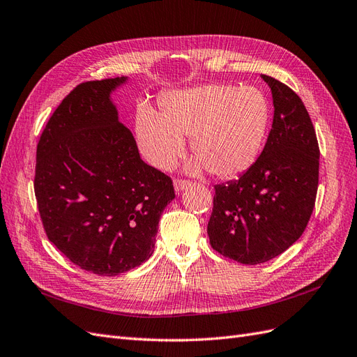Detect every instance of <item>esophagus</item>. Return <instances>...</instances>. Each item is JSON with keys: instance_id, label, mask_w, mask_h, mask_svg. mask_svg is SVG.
<instances>
[{"instance_id": "1", "label": "esophagus", "mask_w": 357, "mask_h": 357, "mask_svg": "<svg viewBox=\"0 0 357 357\" xmlns=\"http://www.w3.org/2000/svg\"><path fill=\"white\" fill-rule=\"evenodd\" d=\"M189 186H190V181H188V180H181V178L174 180V189H176L177 193H180L181 190H185Z\"/></svg>"}]
</instances>
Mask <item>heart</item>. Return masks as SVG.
<instances>
[{
  "instance_id": "1",
  "label": "heart",
  "mask_w": 357,
  "mask_h": 357,
  "mask_svg": "<svg viewBox=\"0 0 357 357\" xmlns=\"http://www.w3.org/2000/svg\"><path fill=\"white\" fill-rule=\"evenodd\" d=\"M271 126V104L255 86L208 83L160 96L159 116L147 105L137 112L135 135L143 156L159 169L176 164L190 138V172L207 168L235 178L261 158Z\"/></svg>"
}]
</instances>
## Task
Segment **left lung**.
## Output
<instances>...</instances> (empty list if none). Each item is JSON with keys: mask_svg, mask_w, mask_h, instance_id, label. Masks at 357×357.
Wrapping results in <instances>:
<instances>
[{"mask_svg": "<svg viewBox=\"0 0 357 357\" xmlns=\"http://www.w3.org/2000/svg\"><path fill=\"white\" fill-rule=\"evenodd\" d=\"M261 77L273 93V128L256 165L214 186L207 228L214 250L244 265L271 261L299 238L319 186V143L304 102L284 83Z\"/></svg>", "mask_w": 357, "mask_h": 357, "instance_id": "8db88e82", "label": "left lung"}]
</instances>
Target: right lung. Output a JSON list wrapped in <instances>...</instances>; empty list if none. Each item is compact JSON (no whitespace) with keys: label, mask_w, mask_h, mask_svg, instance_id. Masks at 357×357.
I'll return each instance as SVG.
<instances>
[{"label":"right lung","mask_w":357,"mask_h":357,"mask_svg":"<svg viewBox=\"0 0 357 357\" xmlns=\"http://www.w3.org/2000/svg\"><path fill=\"white\" fill-rule=\"evenodd\" d=\"M86 82L62 100L37 146L34 190L47 238L84 271L114 277L153 255L172 181L139 158L112 92Z\"/></svg>","instance_id":"1"}]
</instances>
